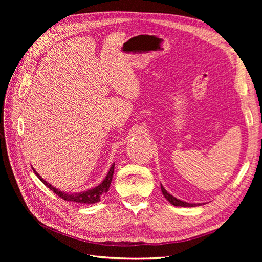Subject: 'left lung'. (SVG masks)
Wrapping results in <instances>:
<instances>
[{"instance_id": "8db88e82", "label": "left lung", "mask_w": 262, "mask_h": 262, "mask_svg": "<svg viewBox=\"0 0 262 262\" xmlns=\"http://www.w3.org/2000/svg\"><path fill=\"white\" fill-rule=\"evenodd\" d=\"M161 189H162V193L164 194V196L167 199V201L169 203H171L172 205H175V207H188V208H192V207H196V205H200V203H189L186 201H182L177 199L173 195H171L169 192H167V190H166L162 184H161Z\"/></svg>"}]
</instances>
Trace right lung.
Here are the masks:
<instances>
[{
    "label": "right lung",
    "mask_w": 262,
    "mask_h": 262,
    "mask_svg": "<svg viewBox=\"0 0 262 262\" xmlns=\"http://www.w3.org/2000/svg\"><path fill=\"white\" fill-rule=\"evenodd\" d=\"M34 172L36 173V176L40 179L43 184L48 187L51 191H53L55 194H58L60 198H62L63 200H67V201H72V202H76V203H87V204H91V203H96L99 202L100 199L102 196H104L109 190L110 184H112V180H113V176H114V170H115V163L112 165V167H110L107 176L105 177V179L101 181V184L96 186L95 188L89 189L86 190V191H82V192H77V193H69V192H64V191H61V190L57 189L55 187H53L52 185L48 184L39 173L33 168Z\"/></svg>",
    "instance_id": "right-lung-1"
}]
</instances>
